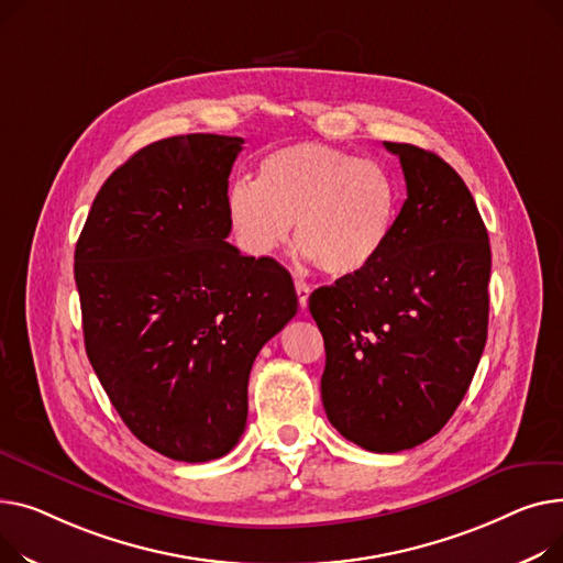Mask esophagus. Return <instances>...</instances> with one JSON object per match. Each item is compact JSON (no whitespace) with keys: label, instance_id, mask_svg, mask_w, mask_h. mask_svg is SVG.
I'll return each instance as SVG.
<instances>
[{"label":"esophagus","instance_id":"34e87169","mask_svg":"<svg viewBox=\"0 0 563 563\" xmlns=\"http://www.w3.org/2000/svg\"><path fill=\"white\" fill-rule=\"evenodd\" d=\"M295 290H297V302H300L302 309H307L309 295H311V286H309L307 282H302V279H297V282H295Z\"/></svg>","mask_w":563,"mask_h":563}]
</instances>
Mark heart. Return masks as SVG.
<instances>
[{
	"label": "heart",
	"instance_id": "b5f03b06",
	"mask_svg": "<svg viewBox=\"0 0 563 563\" xmlns=\"http://www.w3.org/2000/svg\"><path fill=\"white\" fill-rule=\"evenodd\" d=\"M227 222L250 256L295 239L329 277L368 271L386 252L400 216L398 184L379 163L324 143H297L258 163V179H234L224 195Z\"/></svg>",
	"mask_w": 563,
	"mask_h": 563
}]
</instances>
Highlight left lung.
I'll return each mask as SVG.
<instances>
[{
  "label": "left lung",
  "mask_w": 563,
  "mask_h": 563,
  "mask_svg": "<svg viewBox=\"0 0 563 563\" xmlns=\"http://www.w3.org/2000/svg\"><path fill=\"white\" fill-rule=\"evenodd\" d=\"M400 156L407 200L368 271L311 292L324 339L322 407L371 452L432 439L473 382L488 329L490 245L473 195L434 152Z\"/></svg>",
  "instance_id": "1"
}]
</instances>
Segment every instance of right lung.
<instances>
[{
  "label": "right lung",
  "instance_id": "right-lung-1",
  "mask_svg": "<svg viewBox=\"0 0 563 563\" xmlns=\"http://www.w3.org/2000/svg\"><path fill=\"white\" fill-rule=\"evenodd\" d=\"M243 143L188 134L139 150L99 188L75 250L99 384L131 434L188 464L239 443L252 363L297 313L286 268L227 243Z\"/></svg>",
  "mask_w": 563,
  "mask_h": 563
}]
</instances>
